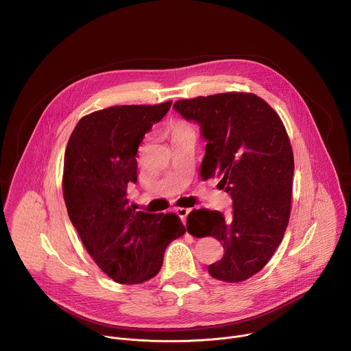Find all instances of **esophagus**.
I'll list each match as a JSON object with an SVG mask.
<instances>
[{
  "mask_svg": "<svg viewBox=\"0 0 351 351\" xmlns=\"http://www.w3.org/2000/svg\"><path fill=\"white\" fill-rule=\"evenodd\" d=\"M175 213L179 215V218L182 219V222H183V223H186V217L189 215V213H190V208L178 207V208H175Z\"/></svg>",
  "mask_w": 351,
  "mask_h": 351,
  "instance_id": "obj_1",
  "label": "esophagus"
}]
</instances>
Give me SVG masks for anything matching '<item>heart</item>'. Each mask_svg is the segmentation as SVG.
I'll return each mask as SVG.
<instances>
[{
  "instance_id": "heart-1",
  "label": "heart",
  "mask_w": 351,
  "mask_h": 351,
  "mask_svg": "<svg viewBox=\"0 0 351 351\" xmlns=\"http://www.w3.org/2000/svg\"><path fill=\"white\" fill-rule=\"evenodd\" d=\"M189 130H191L189 125H186V123H183V122H178V123L173 125L172 133H173V134H178V133H183V132H189Z\"/></svg>"
}]
</instances>
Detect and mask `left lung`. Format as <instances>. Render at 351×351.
<instances>
[{
    "label": "left lung",
    "instance_id": "left-lung-1",
    "mask_svg": "<svg viewBox=\"0 0 351 351\" xmlns=\"http://www.w3.org/2000/svg\"><path fill=\"white\" fill-rule=\"evenodd\" d=\"M173 108L202 125L208 143L199 173L203 179L218 176L233 199L228 218L207 208L191 211L187 230L221 241L225 254L208 267L213 278L243 282L268 264L289 223L294 158L286 128L253 93L178 99ZM190 224L200 233L191 232Z\"/></svg>",
    "mask_w": 351,
    "mask_h": 351
}]
</instances>
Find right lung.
I'll use <instances>...</instances> for the list:
<instances>
[{"label":"right lung","mask_w":351,"mask_h":351,"mask_svg":"<svg viewBox=\"0 0 351 351\" xmlns=\"http://www.w3.org/2000/svg\"><path fill=\"white\" fill-rule=\"evenodd\" d=\"M171 104L94 111L77 122L65 149L62 191L69 219L93 261L121 285L154 278L167 245L186 232L178 215L136 211L126 198L129 183L137 182V148Z\"/></svg>","instance_id":"1"}]
</instances>
